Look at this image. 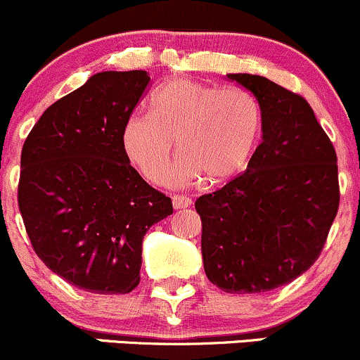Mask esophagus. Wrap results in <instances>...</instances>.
I'll use <instances>...</instances> for the list:
<instances>
[{
    "instance_id": "esophagus-1",
    "label": "esophagus",
    "mask_w": 360,
    "mask_h": 360,
    "mask_svg": "<svg viewBox=\"0 0 360 360\" xmlns=\"http://www.w3.org/2000/svg\"><path fill=\"white\" fill-rule=\"evenodd\" d=\"M172 200H173V207H175V210H185V207H188L192 204V199H188L187 195L175 194L172 197Z\"/></svg>"
}]
</instances>
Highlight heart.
I'll list each match as a JSON object with an SVG mask.
<instances>
[{
	"instance_id": "obj_1",
	"label": "heart",
	"mask_w": 360,
	"mask_h": 360,
	"mask_svg": "<svg viewBox=\"0 0 360 360\" xmlns=\"http://www.w3.org/2000/svg\"><path fill=\"white\" fill-rule=\"evenodd\" d=\"M153 111L132 115L123 125V148L139 172L163 184L179 141L175 185L206 176L210 184L233 180L256 153L262 132L257 98L242 87L173 80L153 94Z\"/></svg>"
}]
</instances>
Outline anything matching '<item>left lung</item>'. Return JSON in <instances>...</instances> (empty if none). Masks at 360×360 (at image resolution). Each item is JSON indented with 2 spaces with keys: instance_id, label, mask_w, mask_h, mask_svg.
<instances>
[{
  "instance_id": "8db88e82",
  "label": "left lung",
  "mask_w": 360,
  "mask_h": 360,
  "mask_svg": "<svg viewBox=\"0 0 360 360\" xmlns=\"http://www.w3.org/2000/svg\"><path fill=\"white\" fill-rule=\"evenodd\" d=\"M228 79L262 110V142L247 169L200 195L204 271L226 293L271 292L318 261L338 212L336 153L300 94L250 73Z\"/></svg>"
}]
</instances>
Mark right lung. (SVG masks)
Listing matches in <instances>:
<instances>
[{
	"label": "right lung",
	"mask_w": 360,
	"mask_h": 360,
	"mask_svg": "<svg viewBox=\"0 0 360 360\" xmlns=\"http://www.w3.org/2000/svg\"><path fill=\"white\" fill-rule=\"evenodd\" d=\"M149 80L144 70L96 73L42 113L22 148L18 210L34 252L86 292H132L146 231L173 212L123 148Z\"/></svg>",
	"instance_id": "add662e5"
}]
</instances>
